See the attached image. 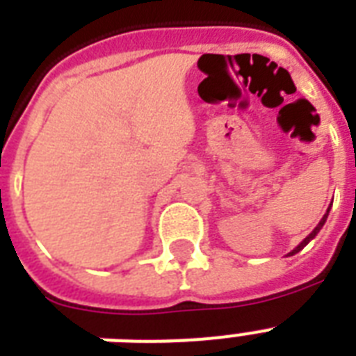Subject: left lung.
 <instances>
[{
  "label": "left lung",
  "instance_id": "8db88e82",
  "mask_svg": "<svg viewBox=\"0 0 356 356\" xmlns=\"http://www.w3.org/2000/svg\"><path fill=\"white\" fill-rule=\"evenodd\" d=\"M329 209H331V207H329ZM329 209H327V212H325V214H323V218H321V220H320V223H318V225H316V229H314V231H312V233H310V234H309V236L305 238L303 242L299 243L298 248H296V249H292V251H290V253H288V254H296V253H299V251H301V249H303V248H305V245H307V243H309V242H310V240H312V238H314V236H316V234L320 233V229H321V227H323V223H325V222H327V216H329Z\"/></svg>",
  "mask_w": 356,
  "mask_h": 356
}]
</instances>
